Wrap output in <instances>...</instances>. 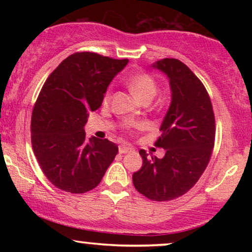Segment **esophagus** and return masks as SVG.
I'll list each match as a JSON object with an SVG mask.
<instances>
[{
  "label": "esophagus",
  "instance_id": "esophagus-1",
  "mask_svg": "<svg viewBox=\"0 0 252 252\" xmlns=\"http://www.w3.org/2000/svg\"><path fill=\"white\" fill-rule=\"evenodd\" d=\"M130 150H132V147L127 146V144H122V146H119V154H127L129 153Z\"/></svg>",
  "mask_w": 252,
  "mask_h": 252
}]
</instances>
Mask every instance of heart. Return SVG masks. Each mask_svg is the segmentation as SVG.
Returning <instances> with one entry per match:
<instances>
[{
    "mask_svg": "<svg viewBox=\"0 0 252 252\" xmlns=\"http://www.w3.org/2000/svg\"><path fill=\"white\" fill-rule=\"evenodd\" d=\"M126 84L130 89V92L135 95L136 98L140 101H151L157 94V82L155 79L148 73H136L130 75L126 79ZM111 89H108L104 95L103 101L108 103L111 98ZM136 127H141V125H136Z\"/></svg>",
    "mask_w": 252,
    "mask_h": 252,
    "instance_id": "b5f03b06",
    "label": "heart"
}]
</instances>
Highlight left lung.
I'll return each instance as SVG.
<instances>
[{"mask_svg":"<svg viewBox=\"0 0 252 252\" xmlns=\"http://www.w3.org/2000/svg\"><path fill=\"white\" fill-rule=\"evenodd\" d=\"M153 67L167 75L172 93L155 143L165 156L149 158L141 149L142 167L133 174V184L151 201L165 202L186 194L201 178L215 146L216 124L208 92L187 65L164 58Z\"/></svg>","mask_w":252,"mask_h":252,"instance_id":"left-lung-1","label":"left lung"}]
</instances>
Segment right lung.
I'll list each match as a JSON object with an SVG mask.
<instances>
[{
    "mask_svg": "<svg viewBox=\"0 0 252 252\" xmlns=\"http://www.w3.org/2000/svg\"><path fill=\"white\" fill-rule=\"evenodd\" d=\"M127 63L95 53H75L44 82L32 112V147L41 170L58 189L72 194L92 190L115 159L118 147L106 139L87 140L84 127Z\"/></svg>",
    "mask_w": 252,
    "mask_h": 252,
    "instance_id": "obj_1",
    "label": "right lung"
}]
</instances>
